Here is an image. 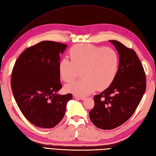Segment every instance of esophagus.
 <instances>
[{
    "instance_id": "esophagus-1",
    "label": "esophagus",
    "mask_w": 156,
    "mask_h": 156,
    "mask_svg": "<svg viewBox=\"0 0 156 156\" xmlns=\"http://www.w3.org/2000/svg\"><path fill=\"white\" fill-rule=\"evenodd\" d=\"M73 98L75 99H81V100H83V99H84V98H82V97H80L76 95H73Z\"/></svg>"
}]
</instances>
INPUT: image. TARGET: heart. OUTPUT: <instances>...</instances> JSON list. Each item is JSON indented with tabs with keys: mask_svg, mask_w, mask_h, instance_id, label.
Segmentation results:
<instances>
[{
	"mask_svg": "<svg viewBox=\"0 0 156 156\" xmlns=\"http://www.w3.org/2000/svg\"><path fill=\"white\" fill-rule=\"evenodd\" d=\"M69 55L71 61L63 58L59 62L60 76L69 83L76 78L80 72L82 78L66 85L67 92L84 97L97 89L107 88L116 77L119 57L113 48L80 43L71 47Z\"/></svg>",
	"mask_w": 156,
	"mask_h": 156,
	"instance_id": "b5f03b06",
	"label": "heart"
}]
</instances>
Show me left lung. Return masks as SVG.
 <instances>
[{"mask_svg": "<svg viewBox=\"0 0 156 156\" xmlns=\"http://www.w3.org/2000/svg\"><path fill=\"white\" fill-rule=\"evenodd\" d=\"M119 55V65L113 83L95 95L90 111L94 125L111 130L129 120L140 102L146 88L145 72L136 52L116 40H110Z\"/></svg>", "mask_w": 156, "mask_h": 156, "instance_id": "1", "label": "left lung"}]
</instances>
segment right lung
I'll use <instances>...</instances> for the list:
<instances>
[{"mask_svg": "<svg viewBox=\"0 0 156 156\" xmlns=\"http://www.w3.org/2000/svg\"><path fill=\"white\" fill-rule=\"evenodd\" d=\"M66 45L43 41L19 56L11 75L16 101L27 120L37 127L53 128L61 121L73 95L57 94L62 87L58 65Z\"/></svg>", "mask_w": 156, "mask_h": 156, "instance_id": "add662e5", "label": "right lung"}]
</instances>
